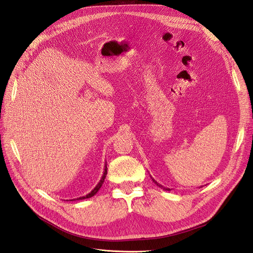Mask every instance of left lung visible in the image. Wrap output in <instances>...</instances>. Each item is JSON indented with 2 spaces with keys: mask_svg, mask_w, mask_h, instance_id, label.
I'll return each mask as SVG.
<instances>
[{
  "mask_svg": "<svg viewBox=\"0 0 253 253\" xmlns=\"http://www.w3.org/2000/svg\"><path fill=\"white\" fill-rule=\"evenodd\" d=\"M152 179H153V181H154V182H155V183H156V184H157V185H159V187H160V188H162V189H164V190H165V191H170V190H169V189H167V188H164V187H163V185H161V184H159V183H158V182H157V181H156V180H155V179H154V178H152Z\"/></svg>",
  "mask_w": 253,
  "mask_h": 253,
  "instance_id": "8db88e82",
  "label": "left lung"
}]
</instances>
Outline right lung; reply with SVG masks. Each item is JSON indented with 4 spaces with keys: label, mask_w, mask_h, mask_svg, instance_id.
I'll use <instances>...</instances> for the list:
<instances>
[{
    "label": "right lung",
    "mask_w": 253,
    "mask_h": 253,
    "mask_svg": "<svg viewBox=\"0 0 253 253\" xmlns=\"http://www.w3.org/2000/svg\"><path fill=\"white\" fill-rule=\"evenodd\" d=\"M106 173H108V167H106V164H105V168H104V171H103L102 177L100 178V180H99V182L97 183L96 187H95L94 189H93L88 195L83 196V197H80V198H77V200H82V199H88V198H91V197L94 196V195L99 191V189L101 188V185H102V183H103V181H104V178H105V176H106ZM74 200H76V199H73V200H71V201H74Z\"/></svg>",
    "instance_id": "add662e5"
}]
</instances>
